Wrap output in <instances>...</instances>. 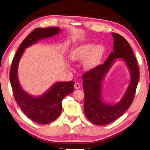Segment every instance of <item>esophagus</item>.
Wrapping results in <instances>:
<instances>
[{"label":"esophagus","instance_id":"34e87169","mask_svg":"<svg viewBox=\"0 0 150 150\" xmlns=\"http://www.w3.org/2000/svg\"><path fill=\"white\" fill-rule=\"evenodd\" d=\"M74 87H75V89H79V88H81V85L79 84V83H76L75 84Z\"/></svg>","mask_w":150,"mask_h":150}]
</instances>
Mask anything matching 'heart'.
Segmentation results:
<instances>
[{
  "instance_id": "heart-1",
  "label": "heart",
  "mask_w": 150,
  "mask_h": 150,
  "mask_svg": "<svg viewBox=\"0 0 150 150\" xmlns=\"http://www.w3.org/2000/svg\"><path fill=\"white\" fill-rule=\"evenodd\" d=\"M105 47L102 45L86 43L76 47L70 53V58L73 61L84 62L85 69L91 70L100 64L105 54Z\"/></svg>"
}]
</instances>
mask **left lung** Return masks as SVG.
I'll return each instance as SVG.
<instances>
[{
  "label": "left lung",
  "mask_w": 150,
  "mask_h": 150,
  "mask_svg": "<svg viewBox=\"0 0 150 150\" xmlns=\"http://www.w3.org/2000/svg\"><path fill=\"white\" fill-rule=\"evenodd\" d=\"M113 51L102 65L98 66L83 76L84 93V111L90 121L105 125L114 121L126 111L132 103L140 78L139 68L129 43L121 35L111 33ZM121 58L129 69L131 81L122 100L116 104L106 103L102 97V83L116 59Z\"/></svg>",
  "instance_id": "obj_1"
}]
</instances>
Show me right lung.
Wrapping results in <instances>:
<instances>
[{
  "mask_svg": "<svg viewBox=\"0 0 150 150\" xmlns=\"http://www.w3.org/2000/svg\"><path fill=\"white\" fill-rule=\"evenodd\" d=\"M60 32L61 29L56 27L34 29L18 49L10 68V81L16 102L27 117L39 124L50 123L58 117L62 110V100L73 92L75 82H56L42 95L33 96L24 91L19 82V62L25 48L40 40L55 36Z\"/></svg>",
  "mask_w": 150,
  "mask_h": 150,
  "instance_id": "obj_1",
  "label": "right lung"
}]
</instances>
